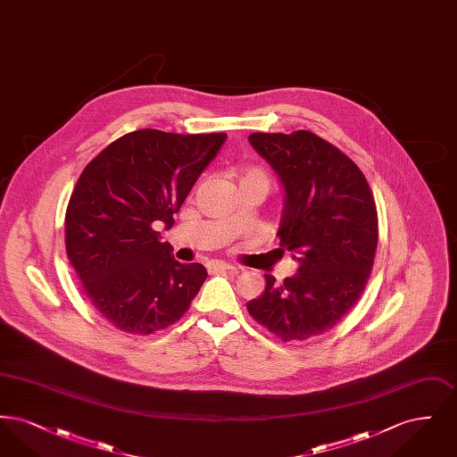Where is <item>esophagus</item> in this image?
Returning <instances> with one entry per match:
<instances>
[{
    "label": "esophagus",
    "instance_id": "esophagus-1",
    "mask_svg": "<svg viewBox=\"0 0 457 457\" xmlns=\"http://www.w3.org/2000/svg\"><path fill=\"white\" fill-rule=\"evenodd\" d=\"M233 265L226 263V262H211L209 263V272L212 274H219V272H224V270H231Z\"/></svg>",
    "mask_w": 457,
    "mask_h": 457
}]
</instances>
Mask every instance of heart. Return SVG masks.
I'll list each match as a JSON object with an SVG mask.
<instances>
[{
	"label": "heart",
	"instance_id": "b5f03b06",
	"mask_svg": "<svg viewBox=\"0 0 457 457\" xmlns=\"http://www.w3.org/2000/svg\"><path fill=\"white\" fill-rule=\"evenodd\" d=\"M243 185L259 187L263 190V194H267L270 188V178L261 168H250V170H245L238 176V187H243Z\"/></svg>",
	"mask_w": 457,
	"mask_h": 457
}]
</instances>
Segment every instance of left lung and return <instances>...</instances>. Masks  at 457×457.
<instances>
[{"mask_svg":"<svg viewBox=\"0 0 457 457\" xmlns=\"http://www.w3.org/2000/svg\"><path fill=\"white\" fill-rule=\"evenodd\" d=\"M252 147L284 187L279 250L298 272L283 283L265 274L248 313L281 341H304L336 326L361 296L378 241L367 178L346 154L315 133H252Z\"/></svg>","mask_w":457,"mask_h":457,"instance_id":"8db88e82","label":"left lung"}]
</instances>
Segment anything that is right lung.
I'll return each instance as SVG.
<instances>
[{"label": "right lung", "mask_w": 457, "mask_h": 457, "mask_svg": "<svg viewBox=\"0 0 457 457\" xmlns=\"http://www.w3.org/2000/svg\"><path fill=\"white\" fill-rule=\"evenodd\" d=\"M224 140L226 133L131 131L80 174L66 207V255L90 304L116 328L147 336L171 326L207 279L202 263L174 261L155 226L173 228Z\"/></svg>", "instance_id": "1"}]
</instances>
